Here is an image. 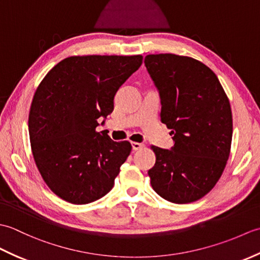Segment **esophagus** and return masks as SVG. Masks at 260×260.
Here are the masks:
<instances>
[{
	"instance_id": "1",
	"label": "esophagus",
	"mask_w": 260,
	"mask_h": 260,
	"mask_svg": "<svg viewBox=\"0 0 260 260\" xmlns=\"http://www.w3.org/2000/svg\"><path fill=\"white\" fill-rule=\"evenodd\" d=\"M143 147H144V144H142V143H136V142L132 143V148H133V151L142 150Z\"/></svg>"
}]
</instances>
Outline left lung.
<instances>
[{"label":"left lung","mask_w":260,"mask_h":260,"mask_svg":"<svg viewBox=\"0 0 260 260\" xmlns=\"http://www.w3.org/2000/svg\"><path fill=\"white\" fill-rule=\"evenodd\" d=\"M145 67L161 99V121L171 129L170 150L152 146L148 170L158 196L173 203L197 201L212 190L227 164L233 114L218 77L198 60L148 54Z\"/></svg>","instance_id":"obj_1"}]
</instances>
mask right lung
<instances>
[{"instance_id":"right-lung-1","label":"right lung","mask_w":260,"mask_h":260,"mask_svg":"<svg viewBox=\"0 0 260 260\" xmlns=\"http://www.w3.org/2000/svg\"><path fill=\"white\" fill-rule=\"evenodd\" d=\"M142 56L63 59L49 71L33 97L29 134L37 168L62 200L87 204L113 189L129 142L97 132L114 110L120 86L141 67Z\"/></svg>"}]
</instances>
